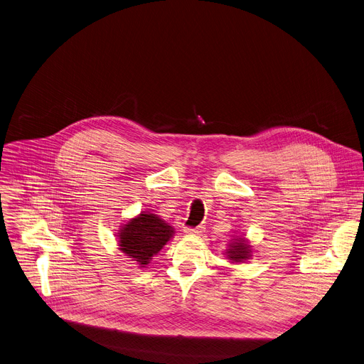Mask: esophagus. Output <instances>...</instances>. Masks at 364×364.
<instances>
[{"label": "esophagus", "instance_id": "34e87169", "mask_svg": "<svg viewBox=\"0 0 364 364\" xmlns=\"http://www.w3.org/2000/svg\"><path fill=\"white\" fill-rule=\"evenodd\" d=\"M203 230H205V226H197V228H186L184 232L187 235H194L196 237V235H202Z\"/></svg>", "mask_w": 364, "mask_h": 364}]
</instances>
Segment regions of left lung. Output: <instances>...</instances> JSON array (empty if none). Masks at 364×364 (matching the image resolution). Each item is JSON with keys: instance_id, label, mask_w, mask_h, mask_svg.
Masks as SVG:
<instances>
[{"instance_id": "obj_1", "label": "left lung", "mask_w": 364, "mask_h": 364, "mask_svg": "<svg viewBox=\"0 0 364 364\" xmlns=\"http://www.w3.org/2000/svg\"><path fill=\"white\" fill-rule=\"evenodd\" d=\"M225 255L232 264L247 262L252 257V245L245 235H235L228 244Z\"/></svg>"}]
</instances>
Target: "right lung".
Segmentation results:
<instances>
[{"label":"right lung","instance_id":"obj_1","mask_svg":"<svg viewBox=\"0 0 364 364\" xmlns=\"http://www.w3.org/2000/svg\"><path fill=\"white\" fill-rule=\"evenodd\" d=\"M174 228L156 213L141 212L124 222L117 232L119 250L139 269H146L152 258L174 238Z\"/></svg>","mask_w":364,"mask_h":364}]
</instances>
